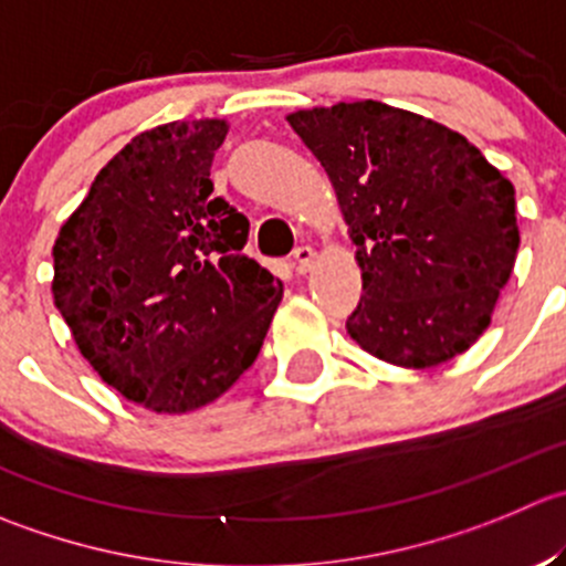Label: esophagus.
<instances>
[{
  "instance_id": "esophagus-1",
  "label": "esophagus",
  "mask_w": 566,
  "mask_h": 566,
  "mask_svg": "<svg viewBox=\"0 0 566 566\" xmlns=\"http://www.w3.org/2000/svg\"><path fill=\"white\" fill-rule=\"evenodd\" d=\"M315 249H310V245H298V249L293 251V268L298 273H306L312 268V262H315Z\"/></svg>"
}]
</instances>
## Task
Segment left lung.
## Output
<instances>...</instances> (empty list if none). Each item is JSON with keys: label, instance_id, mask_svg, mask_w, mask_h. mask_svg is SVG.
Listing matches in <instances>:
<instances>
[{"label": "left lung", "instance_id": "1", "mask_svg": "<svg viewBox=\"0 0 566 566\" xmlns=\"http://www.w3.org/2000/svg\"><path fill=\"white\" fill-rule=\"evenodd\" d=\"M328 174L361 268L350 339L434 367L486 332L520 249L514 185L468 137L384 102L287 115Z\"/></svg>", "mask_w": 566, "mask_h": 566}]
</instances>
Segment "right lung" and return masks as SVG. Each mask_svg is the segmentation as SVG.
Listing matches in <instances>:
<instances>
[{
  "label": "right lung",
  "instance_id": "obj_1",
  "mask_svg": "<svg viewBox=\"0 0 566 566\" xmlns=\"http://www.w3.org/2000/svg\"><path fill=\"white\" fill-rule=\"evenodd\" d=\"M229 124L140 132L54 240V306L104 384L157 415L221 398L251 365L282 282L243 254L249 221L212 196Z\"/></svg>",
  "mask_w": 566,
  "mask_h": 566
}]
</instances>
